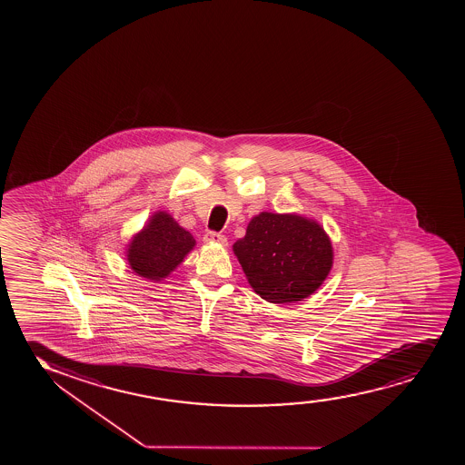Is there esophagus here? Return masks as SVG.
I'll return each mask as SVG.
<instances>
[{"label":"esophagus","mask_w":465,"mask_h":465,"mask_svg":"<svg viewBox=\"0 0 465 465\" xmlns=\"http://www.w3.org/2000/svg\"><path fill=\"white\" fill-rule=\"evenodd\" d=\"M204 243H220V245H224L226 243V237L223 234H220V232H215V231H208L203 237Z\"/></svg>","instance_id":"1"}]
</instances>
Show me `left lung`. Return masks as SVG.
Instances as JSON below:
<instances>
[{
    "mask_svg": "<svg viewBox=\"0 0 465 465\" xmlns=\"http://www.w3.org/2000/svg\"><path fill=\"white\" fill-rule=\"evenodd\" d=\"M234 252L248 282L274 304L313 293L331 272V243L320 224L292 213H262L250 222Z\"/></svg>",
    "mask_w": 465,
    "mask_h": 465,
    "instance_id": "left-lung-1",
    "label": "left lung"
}]
</instances>
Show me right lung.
<instances>
[{"mask_svg":"<svg viewBox=\"0 0 465 465\" xmlns=\"http://www.w3.org/2000/svg\"><path fill=\"white\" fill-rule=\"evenodd\" d=\"M193 245L189 231L183 230L169 213H156L128 245V263L138 276L161 281L182 263Z\"/></svg>","mask_w":465,"mask_h":465,"instance_id":"obj_1","label":"right lung"}]
</instances>
